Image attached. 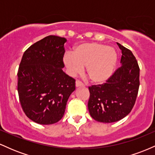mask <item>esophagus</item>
Listing matches in <instances>:
<instances>
[{"label": "esophagus", "instance_id": "34e87169", "mask_svg": "<svg viewBox=\"0 0 155 155\" xmlns=\"http://www.w3.org/2000/svg\"><path fill=\"white\" fill-rule=\"evenodd\" d=\"M76 87H84V84L81 82V81H79V80H76Z\"/></svg>", "mask_w": 155, "mask_h": 155}]
</instances>
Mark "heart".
I'll return each instance as SVG.
<instances>
[{"instance_id": "heart-1", "label": "heart", "mask_w": 155, "mask_h": 155, "mask_svg": "<svg viewBox=\"0 0 155 155\" xmlns=\"http://www.w3.org/2000/svg\"><path fill=\"white\" fill-rule=\"evenodd\" d=\"M118 55L114 48L97 42L80 44L73 52L66 51L63 63L68 73L74 76L85 67V72L92 82L101 84L111 75Z\"/></svg>"}]
</instances>
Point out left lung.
<instances>
[{
    "instance_id": "obj_1",
    "label": "left lung",
    "mask_w": 155,
    "mask_h": 155,
    "mask_svg": "<svg viewBox=\"0 0 155 155\" xmlns=\"http://www.w3.org/2000/svg\"><path fill=\"white\" fill-rule=\"evenodd\" d=\"M122 50V66L102 84L89 87V112L94 120L104 123L117 122L131 111L139 88L140 69L130 49L117 43Z\"/></svg>"
}]
</instances>
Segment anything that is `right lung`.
<instances>
[{"label": "right lung", "mask_w": 155, "mask_h": 155, "mask_svg": "<svg viewBox=\"0 0 155 155\" xmlns=\"http://www.w3.org/2000/svg\"><path fill=\"white\" fill-rule=\"evenodd\" d=\"M65 38L49 35L23 54L17 73L19 98L26 116L40 124L58 122L68 99L75 90V79L63 72Z\"/></svg>", "instance_id": "obj_1"}]
</instances>
